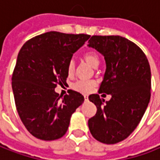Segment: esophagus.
<instances>
[{
  "mask_svg": "<svg viewBox=\"0 0 160 160\" xmlns=\"http://www.w3.org/2000/svg\"><path fill=\"white\" fill-rule=\"evenodd\" d=\"M84 97H85V101H88V96L85 95V96H84Z\"/></svg>",
  "mask_w": 160,
  "mask_h": 160,
  "instance_id": "34e87169",
  "label": "esophagus"
}]
</instances>
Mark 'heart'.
<instances>
[{"label":"heart","instance_id":"1","mask_svg":"<svg viewBox=\"0 0 160 160\" xmlns=\"http://www.w3.org/2000/svg\"><path fill=\"white\" fill-rule=\"evenodd\" d=\"M85 59L87 63H89L91 66L95 67L97 66L99 63H100V60H99V57L96 52H87L85 53L84 55ZM66 70H67V74L69 75L74 73V60H69V62L67 63V66H66ZM96 85V82L93 81V80H78L77 82H75L74 85H73V88L74 90L78 91V92H81V93H88L92 90V88L95 86Z\"/></svg>","mask_w":160,"mask_h":160}]
</instances>
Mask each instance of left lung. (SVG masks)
<instances>
[{
	"instance_id": "obj_1",
	"label": "left lung",
	"mask_w": 160,
	"mask_h": 160,
	"mask_svg": "<svg viewBox=\"0 0 160 160\" xmlns=\"http://www.w3.org/2000/svg\"><path fill=\"white\" fill-rule=\"evenodd\" d=\"M88 47L99 52L106 61L99 94L111 95L107 102L97 94L89 96L97 108V114L88 120L89 130L98 141L116 144L135 130L148 106L149 63L136 43L118 35H94L88 41Z\"/></svg>"
}]
</instances>
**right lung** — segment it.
<instances>
[{"mask_svg": "<svg viewBox=\"0 0 160 160\" xmlns=\"http://www.w3.org/2000/svg\"><path fill=\"white\" fill-rule=\"evenodd\" d=\"M88 34L48 32L27 41L18 53L12 87L24 127L42 140H54L66 133L72 115L84 97L71 90L59 96L57 85L66 84V66Z\"/></svg>", "mask_w": 160, "mask_h": 160, "instance_id": "right-lung-1", "label": "right lung"}]
</instances>
